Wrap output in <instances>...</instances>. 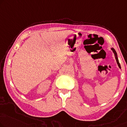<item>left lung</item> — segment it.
Segmentation results:
<instances>
[{
    "mask_svg": "<svg viewBox=\"0 0 127 127\" xmlns=\"http://www.w3.org/2000/svg\"><path fill=\"white\" fill-rule=\"evenodd\" d=\"M111 50L112 51V52L113 54H114V55H115V59H116V62H117V64H118V65L119 66V68L121 69V66H120V63H119V59H118V55H117V53L116 52V51H115V50L113 48H111Z\"/></svg>",
    "mask_w": 127,
    "mask_h": 127,
    "instance_id": "obj_1",
    "label": "left lung"
}]
</instances>
